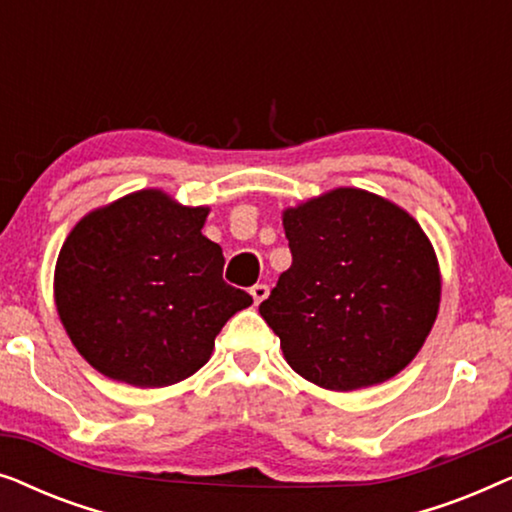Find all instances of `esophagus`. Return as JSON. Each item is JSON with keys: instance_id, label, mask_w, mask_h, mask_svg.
<instances>
[{"instance_id": "1", "label": "esophagus", "mask_w": 512, "mask_h": 512, "mask_svg": "<svg viewBox=\"0 0 512 512\" xmlns=\"http://www.w3.org/2000/svg\"><path fill=\"white\" fill-rule=\"evenodd\" d=\"M251 298H254V303L258 305V303H263L265 298H268V293H270V289L265 284H256V286H251Z\"/></svg>"}]
</instances>
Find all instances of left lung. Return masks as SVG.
Wrapping results in <instances>:
<instances>
[{"instance_id": "left-lung-1", "label": "left lung", "mask_w": 512, "mask_h": 512, "mask_svg": "<svg viewBox=\"0 0 512 512\" xmlns=\"http://www.w3.org/2000/svg\"><path fill=\"white\" fill-rule=\"evenodd\" d=\"M293 256L258 312L307 382L391 380L436 324L440 268L422 226L382 195L333 188L282 212Z\"/></svg>"}]
</instances>
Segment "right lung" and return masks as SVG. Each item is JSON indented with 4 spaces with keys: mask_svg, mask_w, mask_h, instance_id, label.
<instances>
[{
    "mask_svg": "<svg viewBox=\"0 0 512 512\" xmlns=\"http://www.w3.org/2000/svg\"><path fill=\"white\" fill-rule=\"evenodd\" d=\"M207 214L144 188L88 212L67 235L55 307L102 375L142 389L186 380L209 361L226 321L254 303L223 282V251L202 235Z\"/></svg>",
    "mask_w": 512,
    "mask_h": 512,
    "instance_id": "1",
    "label": "right lung"
}]
</instances>
